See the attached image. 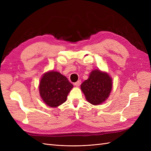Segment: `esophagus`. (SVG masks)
<instances>
[{"instance_id": "34e87169", "label": "esophagus", "mask_w": 151, "mask_h": 151, "mask_svg": "<svg viewBox=\"0 0 151 151\" xmlns=\"http://www.w3.org/2000/svg\"><path fill=\"white\" fill-rule=\"evenodd\" d=\"M81 81L79 80V81H77L76 83H74V85H75L76 87H78V86H79L81 85Z\"/></svg>"}]
</instances>
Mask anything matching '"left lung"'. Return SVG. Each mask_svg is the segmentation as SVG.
I'll list each match as a JSON object with an SVG mask.
<instances>
[{"label": "left lung", "instance_id": "obj_1", "mask_svg": "<svg viewBox=\"0 0 151 151\" xmlns=\"http://www.w3.org/2000/svg\"><path fill=\"white\" fill-rule=\"evenodd\" d=\"M81 89L87 101L98 105L109 97L112 89V79L108 73L94 70L91 72L89 78L81 84Z\"/></svg>", "mask_w": 151, "mask_h": 151}]
</instances>
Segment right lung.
Wrapping results in <instances>:
<instances>
[{
  "label": "right lung",
  "instance_id": "1",
  "mask_svg": "<svg viewBox=\"0 0 151 151\" xmlns=\"http://www.w3.org/2000/svg\"><path fill=\"white\" fill-rule=\"evenodd\" d=\"M73 85L67 78L53 70L45 73L41 79L39 91L43 102L50 107L55 108L64 103Z\"/></svg>",
  "mask_w": 151,
  "mask_h": 151
}]
</instances>
